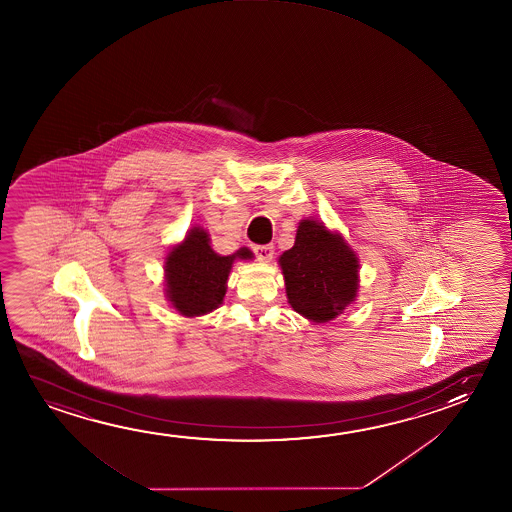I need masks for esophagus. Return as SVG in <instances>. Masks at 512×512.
Masks as SVG:
<instances>
[{
  "instance_id": "1",
  "label": "esophagus",
  "mask_w": 512,
  "mask_h": 512,
  "mask_svg": "<svg viewBox=\"0 0 512 512\" xmlns=\"http://www.w3.org/2000/svg\"><path fill=\"white\" fill-rule=\"evenodd\" d=\"M253 252L257 255V259L262 260V262H269L273 259L275 246L273 244H259V246H253Z\"/></svg>"
}]
</instances>
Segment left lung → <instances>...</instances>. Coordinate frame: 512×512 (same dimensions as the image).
Wrapping results in <instances>:
<instances>
[{"label":"left lung","mask_w":512,"mask_h":512,"mask_svg":"<svg viewBox=\"0 0 512 512\" xmlns=\"http://www.w3.org/2000/svg\"><path fill=\"white\" fill-rule=\"evenodd\" d=\"M278 266L289 305L312 323H330L358 298L360 259L323 221H299L294 246L278 257Z\"/></svg>","instance_id":"8db88e82"}]
</instances>
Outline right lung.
Segmentation results:
<instances>
[{
    "label": "right lung",
    "instance_id": "1",
    "mask_svg": "<svg viewBox=\"0 0 512 512\" xmlns=\"http://www.w3.org/2000/svg\"><path fill=\"white\" fill-rule=\"evenodd\" d=\"M237 260H253L252 250L243 246L232 255H220L204 227L189 228L165 257V296L170 307L182 317L216 310L227 294L228 275Z\"/></svg>",
    "mask_w": 512,
    "mask_h": 512
}]
</instances>
